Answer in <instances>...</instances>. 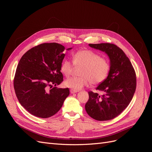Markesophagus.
<instances>
[{"label":"esophagus","mask_w":152,"mask_h":152,"mask_svg":"<svg viewBox=\"0 0 152 152\" xmlns=\"http://www.w3.org/2000/svg\"><path fill=\"white\" fill-rule=\"evenodd\" d=\"M78 91H75V90H73V89H71L70 90V92L71 93V94H74V93H76V92H77Z\"/></svg>","instance_id":"esophagus-1"}]
</instances>
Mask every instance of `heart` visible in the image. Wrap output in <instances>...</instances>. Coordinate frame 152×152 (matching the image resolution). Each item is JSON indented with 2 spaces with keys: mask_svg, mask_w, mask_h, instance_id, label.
<instances>
[{
  "mask_svg": "<svg viewBox=\"0 0 152 152\" xmlns=\"http://www.w3.org/2000/svg\"><path fill=\"white\" fill-rule=\"evenodd\" d=\"M73 62L66 59L60 65V71L66 77L69 76L75 66H83L79 77H69L65 81L64 84L68 88L79 91L90 83L99 84L104 81L110 71L109 61L97 53L90 50H81L73 55Z\"/></svg>",
  "mask_w": 152,
  "mask_h": 152,
  "instance_id": "b5f03b06",
  "label": "heart"
}]
</instances>
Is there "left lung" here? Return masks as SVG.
I'll return each instance as SVG.
<instances>
[{
	"label": "left lung",
	"mask_w": 152,
	"mask_h": 152,
	"mask_svg": "<svg viewBox=\"0 0 152 152\" xmlns=\"http://www.w3.org/2000/svg\"><path fill=\"white\" fill-rule=\"evenodd\" d=\"M89 45L108 55L110 71L107 79L96 88L103 94L89 92V98L85 108L87 113L95 120H110L129 105L136 89V75L129 58L116 45L102 43Z\"/></svg>",
	"instance_id": "obj_1"
}]
</instances>
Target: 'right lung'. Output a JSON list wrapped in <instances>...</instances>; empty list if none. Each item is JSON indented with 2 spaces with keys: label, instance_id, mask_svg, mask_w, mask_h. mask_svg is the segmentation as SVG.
Masks as SVG:
<instances>
[{
  "label": "right lung",
  "instance_id": "obj_1",
  "mask_svg": "<svg viewBox=\"0 0 152 152\" xmlns=\"http://www.w3.org/2000/svg\"><path fill=\"white\" fill-rule=\"evenodd\" d=\"M64 50L65 47L58 43H44L29 49L21 58L14 89L21 106L31 115L41 118L54 115L69 95L68 88L55 87L63 81L60 65L65 56Z\"/></svg>",
  "mask_w": 152,
  "mask_h": 152
}]
</instances>
